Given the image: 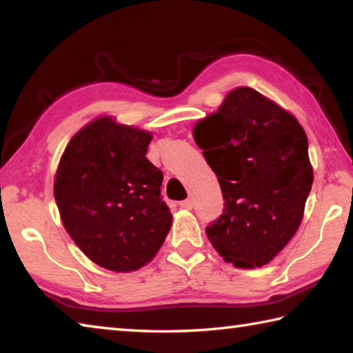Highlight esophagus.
<instances>
[{
  "label": "esophagus",
  "instance_id": "34e87169",
  "mask_svg": "<svg viewBox=\"0 0 353 353\" xmlns=\"http://www.w3.org/2000/svg\"><path fill=\"white\" fill-rule=\"evenodd\" d=\"M179 205H181L182 208H187V210H190V208H193V201L191 199H185L182 202H179Z\"/></svg>",
  "mask_w": 353,
  "mask_h": 353
}]
</instances>
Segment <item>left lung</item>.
Segmentation results:
<instances>
[{
  "label": "left lung",
  "mask_w": 353,
  "mask_h": 353,
  "mask_svg": "<svg viewBox=\"0 0 353 353\" xmlns=\"http://www.w3.org/2000/svg\"><path fill=\"white\" fill-rule=\"evenodd\" d=\"M193 134L224 199L223 213L205 227L208 240L236 268L266 265L296 234L312 190L302 126L254 88L240 87Z\"/></svg>",
  "instance_id": "8db88e82"
}]
</instances>
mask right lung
Masks as SVG:
<instances>
[{"label":"right lung","mask_w":353,"mask_h":353,"mask_svg":"<svg viewBox=\"0 0 353 353\" xmlns=\"http://www.w3.org/2000/svg\"><path fill=\"white\" fill-rule=\"evenodd\" d=\"M151 134L98 118L59 163L54 198L65 229L105 270L135 271L157 254L171 227L163 172L146 159Z\"/></svg>","instance_id":"1"}]
</instances>
